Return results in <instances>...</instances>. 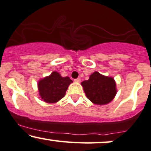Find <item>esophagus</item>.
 Returning <instances> with one entry per match:
<instances>
[{"instance_id": "34e87169", "label": "esophagus", "mask_w": 151, "mask_h": 151, "mask_svg": "<svg viewBox=\"0 0 151 151\" xmlns=\"http://www.w3.org/2000/svg\"><path fill=\"white\" fill-rule=\"evenodd\" d=\"M74 81H75V82H77V83H79V82H80V81H81V79L78 78V79H74Z\"/></svg>"}]
</instances>
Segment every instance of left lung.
Here are the masks:
<instances>
[{"label": "left lung", "instance_id": "obj_1", "mask_svg": "<svg viewBox=\"0 0 151 151\" xmlns=\"http://www.w3.org/2000/svg\"><path fill=\"white\" fill-rule=\"evenodd\" d=\"M81 84L88 99L96 105L108 104L115 99L117 92L115 79L99 72H94L88 80L82 81Z\"/></svg>", "mask_w": 151, "mask_h": 151}]
</instances>
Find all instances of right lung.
<instances>
[{
  "label": "right lung",
  "instance_id": "right-lung-1",
  "mask_svg": "<svg viewBox=\"0 0 151 151\" xmlns=\"http://www.w3.org/2000/svg\"><path fill=\"white\" fill-rule=\"evenodd\" d=\"M71 83L70 77H62L59 72L54 71L38 81L39 98L48 103H57L65 96Z\"/></svg>",
  "mask_w": 151,
  "mask_h": 151
}]
</instances>
